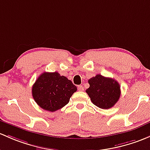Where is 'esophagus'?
I'll list each match as a JSON object with an SVG mask.
<instances>
[{"label":"esophagus","instance_id":"1","mask_svg":"<svg viewBox=\"0 0 150 150\" xmlns=\"http://www.w3.org/2000/svg\"><path fill=\"white\" fill-rule=\"evenodd\" d=\"M78 89L79 91H84V88H83V86H81V85H80V86H78Z\"/></svg>","mask_w":150,"mask_h":150}]
</instances>
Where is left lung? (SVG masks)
Listing matches in <instances>:
<instances>
[{"mask_svg": "<svg viewBox=\"0 0 150 150\" xmlns=\"http://www.w3.org/2000/svg\"><path fill=\"white\" fill-rule=\"evenodd\" d=\"M88 83L90 87L86 91L96 106L108 109L119 100L121 95L120 86L113 78L96 75L88 80Z\"/></svg>", "mask_w": 150, "mask_h": 150, "instance_id": "8db88e82", "label": "left lung"}]
</instances>
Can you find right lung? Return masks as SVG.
<instances>
[{
  "label": "right lung",
  "instance_id": "1",
  "mask_svg": "<svg viewBox=\"0 0 150 150\" xmlns=\"http://www.w3.org/2000/svg\"><path fill=\"white\" fill-rule=\"evenodd\" d=\"M76 91L77 87L72 81L57 72H43L32 86V96L36 103L51 112L67 105Z\"/></svg>",
  "mask_w": 150,
  "mask_h": 150
}]
</instances>
